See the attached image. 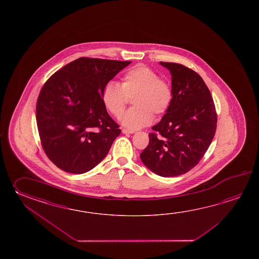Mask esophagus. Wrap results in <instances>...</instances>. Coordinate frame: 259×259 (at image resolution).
<instances>
[{
	"mask_svg": "<svg viewBox=\"0 0 259 259\" xmlns=\"http://www.w3.org/2000/svg\"><path fill=\"white\" fill-rule=\"evenodd\" d=\"M122 133H123V134H133L134 131H130V130L123 128V130H122Z\"/></svg>",
	"mask_w": 259,
	"mask_h": 259,
	"instance_id": "1",
	"label": "esophagus"
}]
</instances>
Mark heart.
I'll return each instance as SVG.
<instances>
[{
	"label": "heart",
	"instance_id": "obj_1",
	"mask_svg": "<svg viewBox=\"0 0 259 259\" xmlns=\"http://www.w3.org/2000/svg\"><path fill=\"white\" fill-rule=\"evenodd\" d=\"M133 107L122 116V124L131 130L148 126L154 114H165L170 106L173 94L168 83L148 66H136L122 77L121 85L110 81L105 85L102 100L105 108L116 117L125 111L127 97H132Z\"/></svg>",
	"mask_w": 259,
	"mask_h": 259
}]
</instances>
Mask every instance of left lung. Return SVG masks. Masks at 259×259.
Segmentation results:
<instances>
[{
  "instance_id": "obj_1",
  "label": "left lung",
  "mask_w": 259,
  "mask_h": 259,
  "mask_svg": "<svg viewBox=\"0 0 259 259\" xmlns=\"http://www.w3.org/2000/svg\"><path fill=\"white\" fill-rule=\"evenodd\" d=\"M171 74L173 98L161 121L149 134L141 160L161 177L191 170L204 156L215 136L217 113L209 90L198 74L176 63L160 62Z\"/></svg>"
}]
</instances>
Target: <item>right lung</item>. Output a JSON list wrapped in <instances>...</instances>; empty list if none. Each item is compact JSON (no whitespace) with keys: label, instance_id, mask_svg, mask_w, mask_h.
<instances>
[{"label":"right lung","instance_id":"add662e5","mask_svg":"<svg viewBox=\"0 0 259 259\" xmlns=\"http://www.w3.org/2000/svg\"><path fill=\"white\" fill-rule=\"evenodd\" d=\"M131 61L80 57L55 72L39 93L36 119L45 154L73 174L93 169L120 134L103 104L105 85Z\"/></svg>","mask_w":259,"mask_h":259}]
</instances>
